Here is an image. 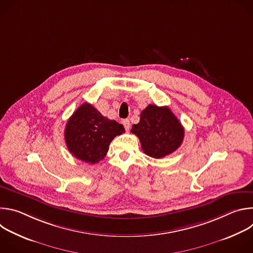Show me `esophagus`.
I'll return each mask as SVG.
<instances>
[{"mask_svg": "<svg viewBox=\"0 0 253 253\" xmlns=\"http://www.w3.org/2000/svg\"><path fill=\"white\" fill-rule=\"evenodd\" d=\"M122 124L124 125V128H125L126 130H129V128H130V121H129L128 119L122 120Z\"/></svg>", "mask_w": 253, "mask_h": 253, "instance_id": "esophagus-1", "label": "esophagus"}]
</instances>
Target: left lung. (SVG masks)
Instances as JSON below:
<instances>
[{"instance_id": "obj_1", "label": "left lung", "mask_w": 253, "mask_h": 253, "mask_svg": "<svg viewBox=\"0 0 253 253\" xmlns=\"http://www.w3.org/2000/svg\"><path fill=\"white\" fill-rule=\"evenodd\" d=\"M131 132L139 138L144 153L156 159L177 150L184 138L183 126L169 108L151 104L141 112L140 122Z\"/></svg>"}]
</instances>
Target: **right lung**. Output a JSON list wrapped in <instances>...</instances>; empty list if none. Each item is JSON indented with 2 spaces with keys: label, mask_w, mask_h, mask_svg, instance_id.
I'll use <instances>...</instances> for the list:
<instances>
[{
  "label": "right lung",
  "mask_w": 253,
  "mask_h": 253,
  "mask_svg": "<svg viewBox=\"0 0 253 253\" xmlns=\"http://www.w3.org/2000/svg\"><path fill=\"white\" fill-rule=\"evenodd\" d=\"M124 132L122 124L104 117L91 104L84 103L69 118L65 141L72 155L95 164L106 156L111 141Z\"/></svg>",
  "instance_id": "add662e5"
}]
</instances>
